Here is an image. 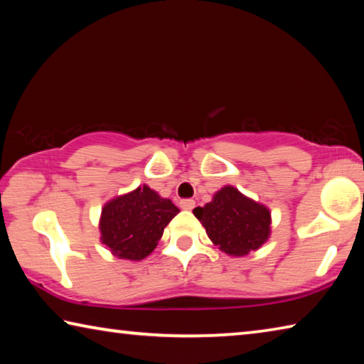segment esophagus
I'll use <instances>...</instances> for the list:
<instances>
[{
  "label": "esophagus",
  "instance_id": "esophagus-1",
  "mask_svg": "<svg viewBox=\"0 0 364 364\" xmlns=\"http://www.w3.org/2000/svg\"><path fill=\"white\" fill-rule=\"evenodd\" d=\"M180 205H181L183 210H193L194 205H196V202L193 199H184V200L180 202Z\"/></svg>",
  "mask_w": 364,
  "mask_h": 364
}]
</instances>
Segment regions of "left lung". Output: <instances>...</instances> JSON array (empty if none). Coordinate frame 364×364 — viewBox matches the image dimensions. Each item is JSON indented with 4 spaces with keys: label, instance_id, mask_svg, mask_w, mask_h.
Returning <instances> with one entry per match:
<instances>
[{
    "label": "left lung",
    "instance_id": "1",
    "mask_svg": "<svg viewBox=\"0 0 364 364\" xmlns=\"http://www.w3.org/2000/svg\"><path fill=\"white\" fill-rule=\"evenodd\" d=\"M193 213L205 228L210 241L231 257L260 249L271 232L268 208L232 186L221 188L212 202L196 207Z\"/></svg>",
    "mask_w": 364,
    "mask_h": 364
}]
</instances>
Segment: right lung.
Returning a JSON list of instances; mask_svg holds the SVG:
<instances>
[{
	"mask_svg": "<svg viewBox=\"0 0 364 364\" xmlns=\"http://www.w3.org/2000/svg\"><path fill=\"white\" fill-rule=\"evenodd\" d=\"M178 212L173 202L144 184L102 207L101 242L123 260H143L157 247L165 226Z\"/></svg>",
	"mask_w": 364,
	"mask_h": 364,
	"instance_id": "add662e5",
	"label": "right lung"
}]
</instances>
